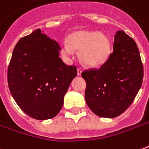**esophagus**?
I'll list each match as a JSON object with an SVG mask.
<instances>
[{
	"label": "esophagus",
	"mask_w": 149,
	"mask_h": 149,
	"mask_svg": "<svg viewBox=\"0 0 149 149\" xmlns=\"http://www.w3.org/2000/svg\"><path fill=\"white\" fill-rule=\"evenodd\" d=\"M82 73V69L81 68H77V75L78 76H81Z\"/></svg>",
	"instance_id": "1"
}]
</instances>
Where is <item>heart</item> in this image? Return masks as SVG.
Masks as SVG:
<instances>
[{
  "label": "heart",
  "instance_id": "obj_1",
  "mask_svg": "<svg viewBox=\"0 0 149 149\" xmlns=\"http://www.w3.org/2000/svg\"><path fill=\"white\" fill-rule=\"evenodd\" d=\"M61 53L71 56L74 50L80 51V60L83 64L91 68L103 65L110 56L111 41L107 35L93 31H78L72 34L68 42L61 43Z\"/></svg>",
  "mask_w": 149,
  "mask_h": 149
}]
</instances>
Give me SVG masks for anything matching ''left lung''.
<instances>
[{
	"mask_svg": "<svg viewBox=\"0 0 149 149\" xmlns=\"http://www.w3.org/2000/svg\"><path fill=\"white\" fill-rule=\"evenodd\" d=\"M81 76L86 82L85 97L89 109L102 118L120 115L132 103L143 82V64L136 42L124 31H117L107 62Z\"/></svg>",
	"mask_w": 149,
	"mask_h": 149,
	"instance_id": "obj_1",
	"label": "left lung"
}]
</instances>
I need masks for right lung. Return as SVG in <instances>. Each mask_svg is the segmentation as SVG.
I'll use <instances>...</instances> for the list:
<instances>
[{"label": "right lung", "instance_id": "right-lung-1", "mask_svg": "<svg viewBox=\"0 0 149 149\" xmlns=\"http://www.w3.org/2000/svg\"><path fill=\"white\" fill-rule=\"evenodd\" d=\"M56 41L40 29L22 38L13 49L8 68L10 93L22 111L38 120L54 118L77 74L60 58Z\"/></svg>", "mask_w": 149, "mask_h": 149}]
</instances>
